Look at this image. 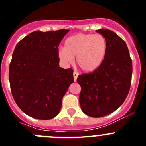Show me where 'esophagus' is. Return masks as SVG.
<instances>
[{"instance_id":"obj_1","label":"esophagus","mask_w":146,"mask_h":146,"mask_svg":"<svg viewBox=\"0 0 146 146\" xmlns=\"http://www.w3.org/2000/svg\"><path fill=\"white\" fill-rule=\"evenodd\" d=\"M78 75H79V74H78L77 72H74V73H73V76H74V79L75 82L77 81V77H78Z\"/></svg>"}]
</instances>
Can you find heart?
Wrapping results in <instances>:
<instances>
[{"label": "heart", "instance_id": "1", "mask_svg": "<svg viewBox=\"0 0 146 146\" xmlns=\"http://www.w3.org/2000/svg\"><path fill=\"white\" fill-rule=\"evenodd\" d=\"M107 52V41L102 34L77 33L66 38L65 47L58 51V57L65 65L72 64L77 57L78 66L91 72L102 64Z\"/></svg>", "mask_w": 146, "mask_h": 146}]
</instances>
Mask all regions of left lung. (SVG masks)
Masks as SVG:
<instances>
[{"label": "left lung", "mask_w": 146, "mask_h": 146, "mask_svg": "<svg viewBox=\"0 0 146 146\" xmlns=\"http://www.w3.org/2000/svg\"><path fill=\"white\" fill-rule=\"evenodd\" d=\"M107 41V52L100 66L78 76L81 86L80 104L88 116L100 118L115 111L129 91L132 61L126 44L110 30H96Z\"/></svg>", "instance_id": "left-lung-1"}]
</instances>
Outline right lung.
Here are the masks:
<instances>
[{"instance_id": "obj_1", "label": "right lung", "mask_w": 146, "mask_h": 146, "mask_svg": "<svg viewBox=\"0 0 146 146\" xmlns=\"http://www.w3.org/2000/svg\"><path fill=\"white\" fill-rule=\"evenodd\" d=\"M69 30L33 31L18 42L9 78L15 102L23 113L50 120L60 112L62 99L74 82L73 70L59 66V44Z\"/></svg>"}]
</instances>
